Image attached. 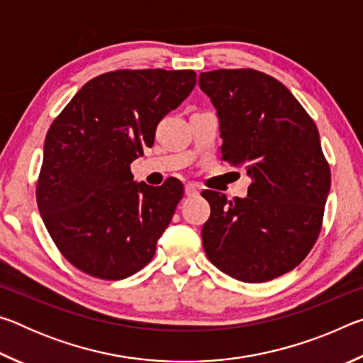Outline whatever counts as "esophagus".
<instances>
[{
    "label": "esophagus",
    "mask_w": 363,
    "mask_h": 363,
    "mask_svg": "<svg viewBox=\"0 0 363 363\" xmlns=\"http://www.w3.org/2000/svg\"><path fill=\"white\" fill-rule=\"evenodd\" d=\"M186 195L187 196H195L199 195V186L195 182H189L186 184Z\"/></svg>",
    "instance_id": "1"
}]
</instances>
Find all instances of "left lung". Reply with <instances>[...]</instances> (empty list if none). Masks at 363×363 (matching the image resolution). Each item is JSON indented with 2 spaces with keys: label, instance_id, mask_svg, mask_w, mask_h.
Returning <instances> with one entry per match:
<instances>
[{
  "label": "left lung",
  "instance_id": "8db88e82",
  "mask_svg": "<svg viewBox=\"0 0 363 363\" xmlns=\"http://www.w3.org/2000/svg\"><path fill=\"white\" fill-rule=\"evenodd\" d=\"M199 84L218 110L223 160L251 177L245 199L201 192L211 206L201 229L205 253L232 279L280 277L309 255L322 229L331 174L315 123L262 72H203Z\"/></svg>",
  "mask_w": 363,
  "mask_h": 363
}]
</instances>
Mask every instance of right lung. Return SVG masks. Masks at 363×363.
<instances>
[{
  "label": "right lung",
  "instance_id": "obj_1",
  "mask_svg": "<svg viewBox=\"0 0 363 363\" xmlns=\"http://www.w3.org/2000/svg\"><path fill=\"white\" fill-rule=\"evenodd\" d=\"M194 70H115L89 79L46 134L36 201L60 253L82 272L121 280L152 261L184 195L133 181L157 125L192 93Z\"/></svg>",
  "mask_w": 363,
  "mask_h": 363
}]
</instances>
